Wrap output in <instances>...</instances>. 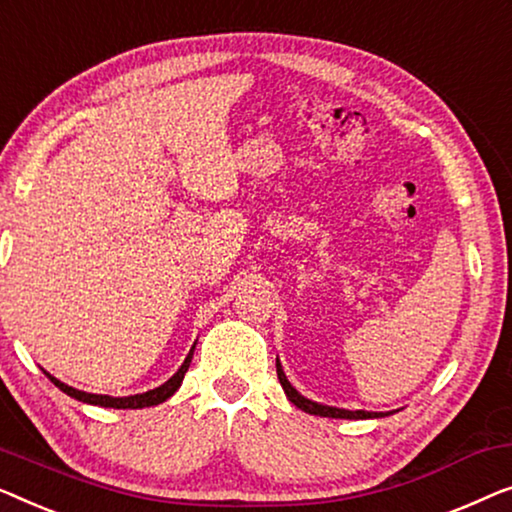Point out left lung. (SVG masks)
I'll return each instance as SVG.
<instances>
[{
    "instance_id": "obj_1",
    "label": "left lung",
    "mask_w": 512,
    "mask_h": 512,
    "mask_svg": "<svg viewBox=\"0 0 512 512\" xmlns=\"http://www.w3.org/2000/svg\"><path fill=\"white\" fill-rule=\"evenodd\" d=\"M276 371H278V380H280V385H283L287 399H290L297 408L304 410V413L320 415V417H341V420H366V417H383V413H366V410L331 408V406H322V403H315V401H311V399L301 397V394L290 385V380L285 378L283 366H280L278 359H276ZM385 415H387V413H385Z\"/></svg>"
}]
</instances>
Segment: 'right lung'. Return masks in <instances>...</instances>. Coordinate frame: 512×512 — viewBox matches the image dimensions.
Wrapping results in <instances>:
<instances>
[{"label":"right lung","mask_w":512,"mask_h":512,"mask_svg":"<svg viewBox=\"0 0 512 512\" xmlns=\"http://www.w3.org/2000/svg\"><path fill=\"white\" fill-rule=\"evenodd\" d=\"M192 352H194V348L190 350V355L185 357V362H183L181 369H178V371L174 373V376H171V378L167 380V383L160 385V387H155V390H150V392L134 394V397H109V394L81 392V390H76V387L64 385L62 380L53 378V376H50V373H46V371H43V373H46V376L50 378V383H53L55 387H60V390H62L64 394H69V397H74V399L83 401V403H92V406H104V408H146V406H157V403L167 401V399L171 397V394H174V392L178 390V387H181L185 373H187V369H190Z\"/></svg>","instance_id":"1"}]
</instances>
